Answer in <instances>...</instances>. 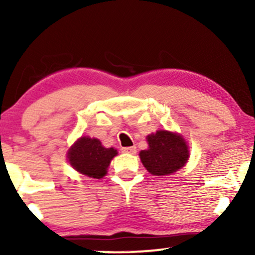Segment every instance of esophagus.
<instances>
[{
	"label": "esophagus",
	"mask_w": 255,
	"mask_h": 255,
	"mask_svg": "<svg viewBox=\"0 0 255 255\" xmlns=\"http://www.w3.org/2000/svg\"><path fill=\"white\" fill-rule=\"evenodd\" d=\"M122 152H125V153L134 154L136 152V147H135V146H129V147H122Z\"/></svg>",
	"instance_id": "34e87169"
}]
</instances>
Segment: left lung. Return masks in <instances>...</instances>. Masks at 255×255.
I'll list each match as a JSON object with an SVG mask.
<instances>
[{
    "label": "left lung",
    "mask_w": 255,
    "mask_h": 255,
    "mask_svg": "<svg viewBox=\"0 0 255 255\" xmlns=\"http://www.w3.org/2000/svg\"><path fill=\"white\" fill-rule=\"evenodd\" d=\"M148 148L139 156L146 170L154 176L174 174L187 163L188 146L180 134L169 130H157L147 135Z\"/></svg>",
    "instance_id": "obj_1"
}]
</instances>
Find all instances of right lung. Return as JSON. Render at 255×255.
Instances as JSON below:
<instances>
[{"label": "right lung", "mask_w": 255, "mask_h": 255, "mask_svg": "<svg viewBox=\"0 0 255 255\" xmlns=\"http://www.w3.org/2000/svg\"><path fill=\"white\" fill-rule=\"evenodd\" d=\"M118 154L114 147H104L98 139L81 136L69 148L68 162L80 174L92 178H102L107 175L111 159Z\"/></svg>", "instance_id": "obj_1"}]
</instances>
